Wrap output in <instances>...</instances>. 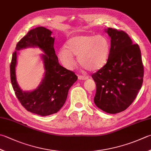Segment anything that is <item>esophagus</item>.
<instances>
[{"mask_svg":"<svg viewBox=\"0 0 151 151\" xmlns=\"http://www.w3.org/2000/svg\"><path fill=\"white\" fill-rule=\"evenodd\" d=\"M78 78H79V79H80V80H85V79H87L89 78H88V77H87V76H79Z\"/></svg>","mask_w":151,"mask_h":151,"instance_id":"esophagus-1","label":"esophagus"}]
</instances>
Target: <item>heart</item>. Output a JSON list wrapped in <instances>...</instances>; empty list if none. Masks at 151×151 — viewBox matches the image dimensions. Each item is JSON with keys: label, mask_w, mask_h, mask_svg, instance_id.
I'll list each match as a JSON object with an SVG mask.
<instances>
[{"label": "heart", "mask_w": 151, "mask_h": 151, "mask_svg": "<svg viewBox=\"0 0 151 151\" xmlns=\"http://www.w3.org/2000/svg\"><path fill=\"white\" fill-rule=\"evenodd\" d=\"M65 49L58 52L59 59L64 66L72 69L75 65L73 55L78 56L81 66L91 72L103 68L109 58L110 45L104 35H79L70 38L65 45Z\"/></svg>", "instance_id": "obj_1"}]
</instances>
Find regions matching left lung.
I'll return each mask as SVG.
<instances>
[{"label":"left lung","instance_id":"obj_1","mask_svg":"<svg viewBox=\"0 0 151 151\" xmlns=\"http://www.w3.org/2000/svg\"><path fill=\"white\" fill-rule=\"evenodd\" d=\"M110 50L105 66L91 77L96 83L94 102L109 114L127 109L137 95L143 81L144 68L141 50L123 31L108 28Z\"/></svg>","mask_w":151,"mask_h":151}]
</instances>
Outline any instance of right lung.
Segmentation results:
<instances>
[{"mask_svg":"<svg viewBox=\"0 0 151 151\" xmlns=\"http://www.w3.org/2000/svg\"><path fill=\"white\" fill-rule=\"evenodd\" d=\"M52 31L44 27L30 30L16 45L10 64V79L16 96L30 112L45 116L56 113L66 101L68 91L78 79L72 71L60 65L54 49ZM28 47H39L44 51V77L39 86L31 92H24L16 81L15 67L17 50Z\"/></svg>","mask_w":151,"mask_h":151,"instance_id":"1","label":"right lung"}]
</instances>
